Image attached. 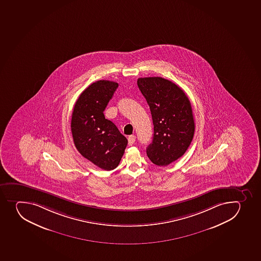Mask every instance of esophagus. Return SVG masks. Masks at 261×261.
<instances>
[{
  "instance_id": "esophagus-1",
  "label": "esophagus",
  "mask_w": 261,
  "mask_h": 261,
  "mask_svg": "<svg viewBox=\"0 0 261 261\" xmlns=\"http://www.w3.org/2000/svg\"><path fill=\"white\" fill-rule=\"evenodd\" d=\"M135 139H136V137L134 136V135H130V136L128 137V144H129V145H133L134 142H135Z\"/></svg>"
}]
</instances>
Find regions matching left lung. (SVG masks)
Listing matches in <instances>:
<instances>
[{
	"label": "left lung",
	"instance_id": "obj_1",
	"mask_svg": "<svg viewBox=\"0 0 261 261\" xmlns=\"http://www.w3.org/2000/svg\"><path fill=\"white\" fill-rule=\"evenodd\" d=\"M137 84L149 105L154 125L147 155L154 164L165 167L182 156L194 138L191 103L181 88L163 77H139Z\"/></svg>",
	"mask_w": 261,
	"mask_h": 261
}]
</instances>
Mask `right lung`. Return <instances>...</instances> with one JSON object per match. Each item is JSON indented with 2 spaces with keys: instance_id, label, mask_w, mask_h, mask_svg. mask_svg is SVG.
Returning a JSON list of instances; mask_svg holds the SVG:
<instances>
[{
  "instance_id": "obj_1",
  "label": "right lung",
  "mask_w": 261,
  "mask_h": 261,
  "mask_svg": "<svg viewBox=\"0 0 261 261\" xmlns=\"http://www.w3.org/2000/svg\"><path fill=\"white\" fill-rule=\"evenodd\" d=\"M118 84L99 80L85 89L75 103L71 130L75 147L99 168L111 171L119 165L127 139L104 112Z\"/></svg>"
}]
</instances>
